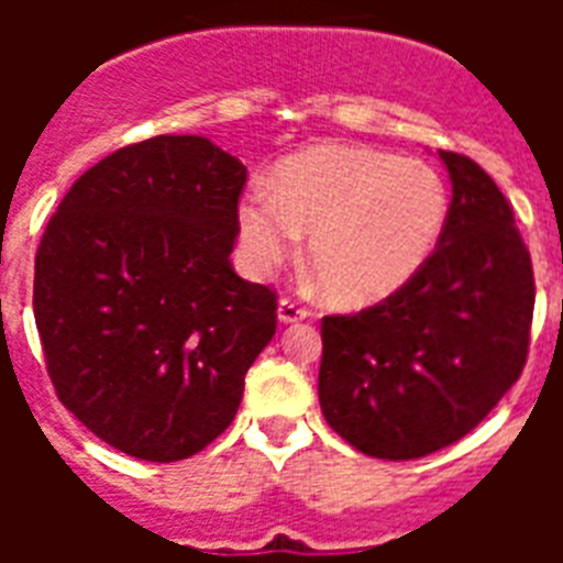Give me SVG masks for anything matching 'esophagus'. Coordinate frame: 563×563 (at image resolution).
<instances>
[{
	"label": "esophagus",
	"instance_id": "esophagus-1",
	"mask_svg": "<svg viewBox=\"0 0 563 563\" xmlns=\"http://www.w3.org/2000/svg\"><path fill=\"white\" fill-rule=\"evenodd\" d=\"M277 318H280V324H298V321L309 318V309H303L291 298H280V303H277Z\"/></svg>",
	"mask_w": 563,
	"mask_h": 563
}]
</instances>
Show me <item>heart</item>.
I'll return each instance as SVG.
<instances>
[{"mask_svg":"<svg viewBox=\"0 0 563 563\" xmlns=\"http://www.w3.org/2000/svg\"><path fill=\"white\" fill-rule=\"evenodd\" d=\"M450 189L427 161L368 145L327 143L286 157L272 189L236 207L242 263L254 277L280 268L307 233V260L339 307H371L400 291L435 254Z\"/></svg>","mask_w":563,"mask_h":563,"instance_id":"obj_1","label":"heart"}]
</instances>
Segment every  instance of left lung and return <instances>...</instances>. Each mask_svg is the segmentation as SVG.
<instances>
[{
    "label": "left lung",
    "instance_id": "left-lung-1",
    "mask_svg": "<svg viewBox=\"0 0 563 563\" xmlns=\"http://www.w3.org/2000/svg\"><path fill=\"white\" fill-rule=\"evenodd\" d=\"M453 201L435 254L400 291L321 321L327 423L374 459L455 444L517 383L534 309L532 260L479 163L438 152Z\"/></svg>",
    "mask_w": 563,
    "mask_h": 563
}]
</instances>
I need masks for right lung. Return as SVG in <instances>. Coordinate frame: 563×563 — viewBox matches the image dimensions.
<instances>
[{"label":"right lung","mask_w":563,"mask_h":563,"mask_svg":"<svg viewBox=\"0 0 563 563\" xmlns=\"http://www.w3.org/2000/svg\"><path fill=\"white\" fill-rule=\"evenodd\" d=\"M247 180L207 136L125 145L75 180L34 260V321L57 397L92 435L178 462L236 418L277 298L230 251Z\"/></svg>","instance_id":"add662e5"}]
</instances>
